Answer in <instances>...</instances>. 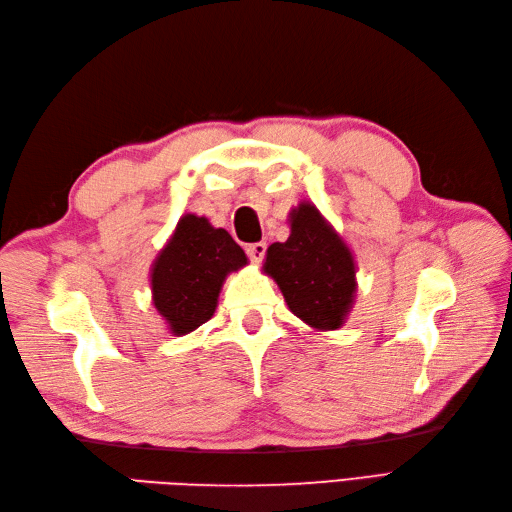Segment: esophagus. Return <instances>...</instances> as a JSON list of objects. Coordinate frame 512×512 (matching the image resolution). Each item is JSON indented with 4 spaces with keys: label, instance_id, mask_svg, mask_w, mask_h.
I'll return each mask as SVG.
<instances>
[{
    "label": "esophagus",
    "instance_id": "1",
    "mask_svg": "<svg viewBox=\"0 0 512 512\" xmlns=\"http://www.w3.org/2000/svg\"><path fill=\"white\" fill-rule=\"evenodd\" d=\"M245 252H247V256H250V260L252 262H260L262 258H265V252H267V243H250L245 247Z\"/></svg>",
    "mask_w": 512,
    "mask_h": 512
}]
</instances>
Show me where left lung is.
<instances>
[{
	"mask_svg": "<svg viewBox=\"0 0 512 512\" xmlns=\"http://www.w3.org/2000/svg\"><path fill=\"white\" fill-rule=\"evenodd\" d=\"M265 273L312 329L335 331L346 322L356 292L354 256L312 203L290 211V237L269 247Z\"/></svg>",
	"mask_w": 512,
	"mask_h": 512,
	"instance_id": "left-lung-1",
	"label": "left lung"
}]
</instances>
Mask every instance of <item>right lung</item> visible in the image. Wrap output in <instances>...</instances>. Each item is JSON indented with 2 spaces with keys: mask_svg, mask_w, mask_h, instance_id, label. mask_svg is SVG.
Returning <instances> with one entry per match:
<instances>
[{
  "mask_svg": "<svg viewBox=\"0 0 512 512\" xmlns=\"http://www.w3.org/2000/svg\"><path fill=\"white\" fill-rule=\"evenodd\" d=\"M247 265L245 252L224 228L185 213L151 267V294L173 335H188L218 307L226 275Z\"/></svg>",
  "mask_w": 512,
  "mask_h": 512,
  "instance_id": "add662e5",
  "label": "right lung"
}]
</instances>
